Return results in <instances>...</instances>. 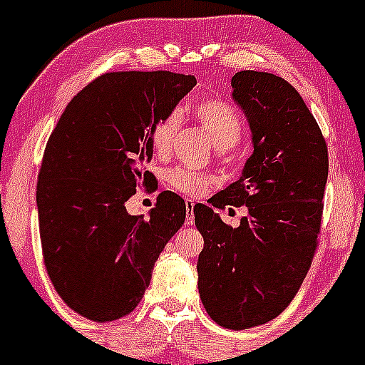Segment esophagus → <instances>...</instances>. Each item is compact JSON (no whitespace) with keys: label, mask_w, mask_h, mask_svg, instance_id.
<instances>
[{"label":"esophagus","mask_w":365,"mask_h":365,"mask_svg":"<svg viewBox=\"0 0 365 365\" xmlns=\"http://www.w3.org/2000/svg\"><path fill=\"white\" fill-rule=\"evenodd\" d=\"M187 213H185V224L187 226H192L194 224V203L192 201H187Z\"/></svg>","instance_id":"1"}]
</instances>
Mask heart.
<instances>
[{
	"instance_id": "obj_1",
	"label": "heart",
	"mask_w": 365,
	"mask_h": 365,
	"mask_svg": "<svg viewBox=\"0 0 365 365\" xmlns=\"http://www.w3.org/2000/svg\"><path fill=\"white\" fill-rule=\"evenodd\" d=\"M197 121L205 132L208 134L212 146L217 152H227L233 146L238 145L244 132V125L238 114L233 111L227 104L219 101H203L194 108ZM180 128V114L169 113L168 116L160 118L152 130V145L159 155H168L171 150L175 135ZM169 185L187 196H197L208 187V176L200 175V173L189 171L185 168L169 169L165 173Z\"/></svg>"
}]
</instances>
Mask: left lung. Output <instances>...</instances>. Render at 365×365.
Wrapping results in <instances>:
<instances>
[{"instance_id": "8db88e82", "label": "left lung", "mask_w": 365, "mask_h": 365, "mask_svg": "<svg viewBox=\"0 0 365 365\" xmlns=\"http://www.w3.org/2000/svg\"><path fill=\"white\" fill-rule=\"evenodd\" d=\"M233 101L251 127L252 155L237 182L208 203L247 205L241 226L194 206L205 247L197 289L206 312L233 330L263 325L295 298L311 267L329 178V152L300 93L270 72L242 70Z\"/></svg>"}]
</instances>
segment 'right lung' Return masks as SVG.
<instances>
[{
    "label": "right lung",
    "mask_w": 365,
    "mask_h": 365,
    "mask_svg": "<svg viewBox=\"0 0 365 365\" xmlns=\"http://www.w3.org/2000/svg\"><path fill=\"white\" fill-rule=\"evenodd\" d=\"M196 77L109 72L84 86L58 120L36 183L40 240L58 295L93 322L123 318L141 302L185 201L157 197L148 219L128 215L138 187H152L153 125L175 111Z\"/></svg>",
    "instance_id": "1"
}]
</instances>
